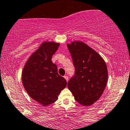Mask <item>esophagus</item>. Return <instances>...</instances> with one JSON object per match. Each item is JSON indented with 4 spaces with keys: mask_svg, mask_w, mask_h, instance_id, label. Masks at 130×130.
<instances>
[{
    "mask_svg": "<svg viewBox=\"0 0 130 130\" xmlns=\"http://www.w3.org/2000/svg\"><path fill=\"white\" fill-rule=\"evenodd\" d=\"M64 78H65V79L67 80V82H68V78H68V76H64Z\"/></svg>",
    "mask_w": 130,
    "mask_h": 130,
    "instance_id": "esophagus-1",
    "label": "esophagus"
}]
</instances>
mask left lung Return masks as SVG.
<instances>
[{
    "label": "left lung",
    "mask_w": 130,
    "mask_h": 130,
    "mask_svg": "<svg viewBox=\"0 0 130 130\" xmlns=\"http://www.w3.org/2000/svg\"><path fill=\"white\" fill-rule=\"evenodd\" d=\"M67 47L75 67V75L68 81V88L78 103L90 106L99 99L106 86V63L85 42L73 41Z\"/></svg>",
    "instance_id": "left-lung-1"
}]
</instances>
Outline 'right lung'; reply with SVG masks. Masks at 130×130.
<instances>
[{"mask_svg":"<svg viewBox=\"0 0 130 130\" xmlns=\"http://www.w3.org/2000/svg\"><path fill=\"white\" fill-rule=\"evenodd\" d=\"M60 44L45 41L29 57L23 69L22 83L27 93L41 104H53L67 86V81L58 73L52 57Z\"/></svg>","mask_w":130,"mask_h":130,"instance_id":"1","label":"right lung"}]
</instances>
